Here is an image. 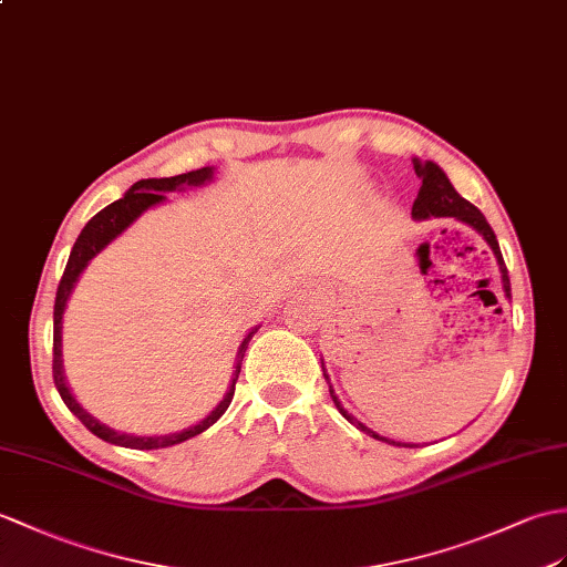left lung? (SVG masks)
<instances>
[{"label":"left lung","mask_w":567,"mask_h":567,"mask_svg":"<svg viewBox=\"0 0 567 567\" xmlns=\"http://www.w3.org/2000/svg\"><path fill=\"white\" fill-rule=\"evenodd\" d=\"M413 168H415L417 178L423 181V186H420L417 197H415V203H413V217H415V219H430V217H454V219L464 221V224H468V227L476 229V231L483 236V239L488 241V246L493 248L495 260H497V268H499V278H503L505 297L509 299V297H512V292H509V275H507V266H505V260H503V254H499V244H497V239H495V231L491 229V224L485 221V217H483L481 209H478L476 205H471V203L466 200V197H462V195H458V193L454 190V186L450 183V178H446L444 171H442L437 164H434V162H420V159H413ZM321 367H323V360H321ZM323 377H326V381H328L326 370H323ZM328 391H331V399H333L336 408L340 411V415H343L346 420H350V423H352L354 427H358V430H362V432L370 434V437L381 440V442H389V444H393V446H417V444H408V442H396V440H386V437H381V434H377L374 430H370L367 425H362L358 417H352V415L346 411L343 403H340V401H338V396H336V391H333V386H331V381H328Z\"/></svg>","instance_id":"left-lung-1"}]
</instances>
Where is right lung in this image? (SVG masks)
Returning <instances> with one entry per match:
<instances>
[{"label":"right lung","mask_w":567,"mask_h":567,"mask_svg":"<svg viewBox=\"0 0 567 567\" xmlns=\"http://www.w3.org/2000/svg\"><path fill=\"white\" fill-rule=\"evenodd\" d=\"M213 181V168L205 166V168H197V171H188V174H181V176H171V178H144L137 181L133 188H130L121 200L111 203L109 207H103L99 215L91 217L86 221V227L82 229V234L76 236V241L72 246V254L68 260V268L62 272V280L58 285V295H55V311H52V379H55V386L60 391V396L64 401V405L70 408V411L82 420L84 427L91 430L101 437L103 442H111L117 446H127V450H164V446H174L186 442L195 434L205 432L209 425H215L217 420L227 411L231 399H234V389H236V379H239L241 372V360H244V352L248 348V340L254 338V333L258 328H251L248 336L241 340L239 352H236V364H234V377H231V384L227 396L219 401V405L215 408L213 413H209L205 420H200L197 425H190L188 430H181V432H171V434H154V437H140V434H125V432H117L113 427H109L101 420H96L91 413H86L82 403H79L72 391L68 386V381H64V370H62V313L64 307H68V299L72 295V289L79 280V275L84 272V268L89 266V260L94 258L96 254H101L105 246H109L115 236H121L130 224H133L144 209H150L154 205H159L166 200V193L171 190H178V188H193V186H203V183Z\"/></svg>","instance_id":"1"}]
</instances>
